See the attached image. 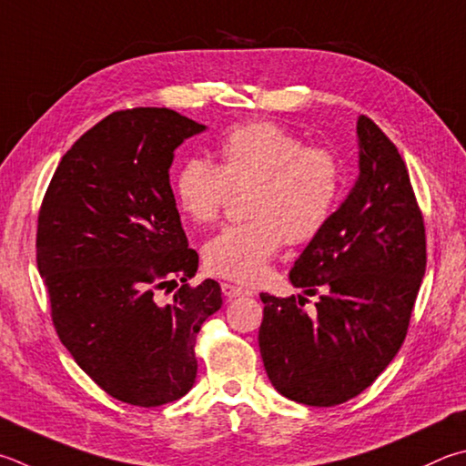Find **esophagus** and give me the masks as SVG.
I'll list each match as a JSON object with an SVG mask.
<instances>
[{
    "label": "esophagus",
    "instance_id": "34e87169",
    "mask_svg": "<svg viewBox=\"0 0 466 466\" xmlns=\"http://www.w3.org/2000/svg\"><path fill=\"white\" fill-rule=\"evenodd\" d=\"M222 293L226 295L228 299H234V298H240V295H248L247 289H242L238 285H232V283H222Z\"/></svg>",
    "mask_w": 466,
    "mask_h": 466
}]
</instances>
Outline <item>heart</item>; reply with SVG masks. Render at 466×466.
Masks as SVG:
<instances>
[{
  "label": "heart",
  "mask_w": 466,
  "mask_h": 466,
  "mask_svg": "<svg viewBox=\"0 0 466 466\" xmlns=\"http://www.w3.org/2000/svg\"><path fill=\"white\" fill-rule=\"evenodd\" d=\"M218 165L187 158L173 177L179 209L196 224L216 222L234 191L248 189V222L226 226L204 248L209 273L255 283L287 240H314L342 193V160L332 148L275 122L232 126L216 142Z\"/></svg>",
  "instance_id": "obj_1"
}]
</instances>
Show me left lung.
Returning a JSON list of instances; mask_svg holds the SVG:
<instances>
[{
	"mask_svg": "<svg viewBox=\"0 0 466 466\" xmlns=\"http://www.w3.org/2000/svg\"><path fill=\"white\" fill-rule=\"evenodd\" d=\"M359 179L289 273L306 298L265 303L260 357L287 400L329 408L365 391L400 352L426 273L424 218L408 167L379 126L357 122Z\"/></svg>",
	"mask_w": 466,
	"mask_h": 466,
	"instance_id": "1",
	"label": "left lung"
}]
</instances>
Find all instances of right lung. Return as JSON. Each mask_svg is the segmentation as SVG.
<instances>
[{"label":"right lung","mask_w":466,"mask_h":466,"mask_svg":"<svg viewBox=\"0 0 466 466\" xmlns=\"http://www.w3.org/2000/svg\"><path fill=\"white\" fill-rule=\"evenodd\" d=\"M204 130L167 107L109 114L66 150L40 206L36 262L56 334L107 395L138 408L189 391L198 332L222 308L214 279L187 283L199 257L168 183L175 148Z\"/></svg>","instance_id":"1"}]
</instances>
